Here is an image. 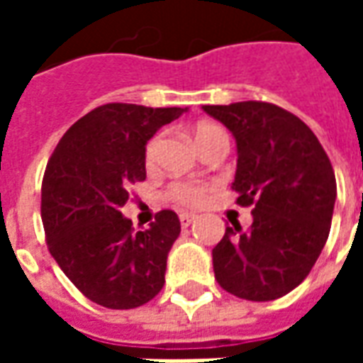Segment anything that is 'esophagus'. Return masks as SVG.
Returning a JSON list of instances; mask_svg holds the SVG:
<instances>
[{"label": "esophagus", "mask_w": 363, "mask_h": 363, "mask_svg": "<svg viewBox=\"0 0 363 363\" xmlns=\"http://www.w3.org/2000/svg\"><path fill=\"white\" fill-rule=\"evenodd\" d=\"M179 220H181V225H182V228H189L190 223H192V221L196 220V216H194V213L182 212V213H179Z\"/></svg>", "instance_id": "1"}]
</instances>
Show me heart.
<instances>
[{
	"label": "heart",
	"mask_w": 363,
	"mask_h": 363,
	"mask_svg": "<svg viewBox=\"0 0 363 363\" xmlns=\"http://www.w3.org/2000/svg\"><path fill=\"white\" fill-rule=\"evenodd\" d=\"M194 142H196L198 150L206 145L208 142H212L213 138H220V135H225V132L221 130L220 126H216V124H198L194 128ZM159 147H161V135H153L147 145H145V165L151 167L155 163V159H157ZM167 200H171L177 206H184V208H190V206H200L208 196V186L202 184V182H173V184H169V189L165 192Z\"/></svg>",
	"instance_id": "1"
}]
</instances>
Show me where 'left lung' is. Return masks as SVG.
Segmentation results:
<instances>
[{
  "label": "left lung",
  "mask_w": 363,
  "mask_h": 363,
  "mask_svg": "<svg viewBox=\"0 0 363 363\" xmlns=\"http://www.w3.org/2000/svg\"><path fill=\"white\" fill-rule=\"evenodd\" d=\"M237 142L233 190L252 206V225L225 229L213 247L221 288L249 301H272L297 288L327 243L336 200L330 159L296 114L262 101L206 104Z\"/></svg>",
  "instance_id": "obj_1"
}]
</instances>
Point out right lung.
I'll return each instance as SVG.
<instances>
[{
	"instance_id": "right-lung-1",
	"label": "right lung",
	"mask_w": 363,
	"mask_h": 363,
	"mask_svg": "<svg viewBox=\"0 0 363 363\" xmlns=\"http://www.w3.org/2000/svg\"><path fill=\"white\" fill-rule=\"evenodd\" d=\"M186 108L108 103L75 122L48 159L43 216L48 251L83 296L134 309L165 284L167 255L181 233L173 210L134 231L122 216L128 190L145 181V143Z\"/></svg>"
}]
</instances>
